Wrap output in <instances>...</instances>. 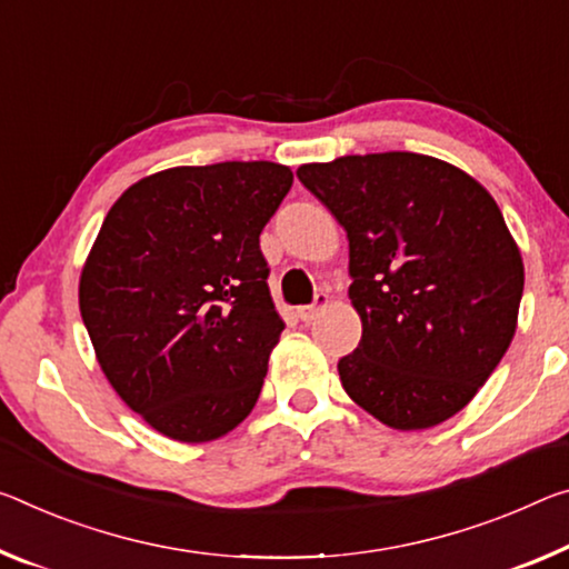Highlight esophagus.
Returning <instances> with one entry per match:
<instances>
[{
    "label": "esophagus",
    "instance_id": "obj_1",
    "mask_svg": "<svg viewBox=\"0 0 569 569\" xmlns=\"http://www.w3.org/2000/svg\"><path fill=\"white\" fill-rule=\"evenodd\" d=\"M327 303H329V293H317L313 303L299 306V309H296V317H299L303 323H309V321L317 319L323 309H327Z\"/></svg>",
    "mask_w": 569,
    "mask_h": 569
}]
</instances>
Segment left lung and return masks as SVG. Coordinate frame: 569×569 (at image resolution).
I'll use <instances>...</instances> for the list:
<instances>
[{
    "instance_id": "obj_1",
    "label": "left lung",
    "mask_w": 569,
    "mask_h": 569,
    "mask_svg": "<svg viewBox=\"0 0 569 569\" xmlns=\"http://www.w3.org/2000/svg\"><path fill=\"white\" fill-rule=\"evenodd\" d=\"M301 184L349 238V299L362 339L341 387L395 430L463 410L517 331L525 263L471 174L412 151L303 164Z\"/></svg>"
}]
</instances>
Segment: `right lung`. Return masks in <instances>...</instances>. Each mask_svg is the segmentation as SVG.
Returning <instances> with one entry per match:
<instances>
[{
	"label": "right lung",
	"mask_w": 569,
	"mask_h": 569,
	"mask_svg": "<svg viewBox=\"0 0 569 569\" xmlns=\"http://www.w3.org/2000/svg\"><path fill=\"white\" fill-rule=\"evenodd\" d=\"M293 184L273 161L174 167L113 202L80 273V317L119 398L207 443L256 408L283 331L260 232Z\"/></svg>",
	"instance_id": "obj_1"
}]
</instances>
